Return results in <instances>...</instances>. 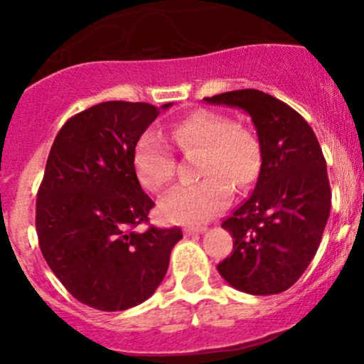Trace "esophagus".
I'll list each match as a JSON object with an SVG mask.
<instances>
[{
    "label": "esophagus",
    "instance_id": "obj_1",
    "mask_svg": "<svg viewBox=\"0 0 364 364\" xmlns=\"http://www.w3.org/2000/svg\"><path fill=\"white\" fill-rule=\"evenodd\" d=\"M207 230V227H186L183 228V233L186 235H193V233H203Z\"/></svg>",
    "mask_w": 364,
    "mask_h": 364
}]
</instances>
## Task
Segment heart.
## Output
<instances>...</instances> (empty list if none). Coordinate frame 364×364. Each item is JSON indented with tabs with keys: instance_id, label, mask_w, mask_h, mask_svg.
I'll return each instance as SVG.
<instances>
[{
	"instance_id": "heart-1",
	"label": "heart",
	"mask_w": 364,
	"mask_h": 364,
	"mask_svg": "<svg viewBox=\"0 0 364 364\" xmlns=\"http://www.w3.org/2000/svg\"><path fill=\"white\" fill-rule=\"evenodd\" d=\"M173 144L186 154H200L196 183L173 187L159 202V212L171 223H202L227 207L232 187H250L260 172L262 151L250 129L222 112H191L171 129ZM132 166L139 182L149 191H161L173 178L176 162L161 134L147 131L137 139Z\"/></svg>"
}]
</instances>
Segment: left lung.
I'll use <instances>...</instances> for the list:
<instances>
[{
  "instance_id": "left-lung-1",
  "label": "left lung",
  "mask_w": 364,
  "mask_h": 364,
  "mask_svg": "<svg viewBox=\"0 0 364 364\" xmlns=\"http://www.w3.org/2000/svg\"><path fill=\"white\" fill-rule=\"evenodd\" d=\"M205 102L243 109L262 151L255 188L222 223L233 237V250L217 270L238 291H285L310 265L330 217L331 191L320 144L295 109L257 89L217 94Z\"/></svg>"
}]
</instances>
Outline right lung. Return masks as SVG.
<instances>
[{
	"instance_id": "obj_1",
	"label": "right lung",
	"mask_w": 364,
	"mask_h": 364,
	"mask_svg": "<svg viewBox=\"0 0 364 364\" xmlns=\"http://www.w3.org/2000/svg\"><path fill=\"white\" fill-rule=\"evenodd\" d=\"M157 116L147 102L96 104L69 119L49 151L36 198L39 247L64 288L96 310L122 311L152 296L182 238L178 227L134 230L154 202L132 152Z\"/></svg>"
}]
</instances>
